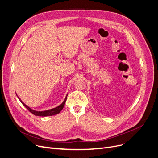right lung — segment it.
I'll return each mask as SVG.
<instances>
[{"label":"right lung","mask_w":158,"mask_h":158,"mask_svg":"<svg viewBox=\"0 0 158 158\" xmlns=\"http://www.w3.org/2000/svg\"><path fill=\"white\" fill-rule=\"evenodd\" d=\"M67 96H66V97H65L64 102H63L62 104H61L59 106L56 107V108H53V109H51V110H46V111H34L33 110L30 109L28 106H27L26 104H24L22 102L21 100L19 98V97L18 98H19V99L20 100L21 102L23 104V106L24 107H26V108L28 109V110L30 113H32V114H34V115H36V116L45 117V116H52V115H56V114H58V113H59L61 111V110L64 108V107L65 106V103L66 100H67Z\"/></svg>","instance_id":"right-lung-1"}]
</instances>
